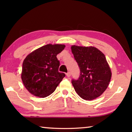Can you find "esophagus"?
Masks as SVG:
<instances>
[{
	"label": "esophagus",
	"instance_id": "34e87169",
	"mask_svg": "<svg viewBox=\"0 0 132 132\" xmlns=\"http://www.w3.org/2000/svg\"><path fill=\"white\" fill-rule=\"evenodd\" d=\"M66 76H68V77H70V76H71V73L70 72V71H69V72H68V73H66Z\"/></svg>",
	"mask_w": 132,
	"mask_h": 132
}]
</instances>
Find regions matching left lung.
<instances>
[{"label":"left lung","instance_id":"obj_1","mask_svg":"<svg viewBox=\"0 0 132 132\" xmlns=\"http://www.w3.org/2000/svg\"><path fill=\"white\" fill-rule=\"evenodd\" d=\"M80 73L77 80L72 79L75 91L85 100L99 97L108 87L111 71L103 53L94 46L71 47Z\"/></svg>","mask_w":132,"mask_h":132}]
</instances>
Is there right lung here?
<instances>
[{"instance_id":"1","label":"right lung","mask_w":132,"mask_h":132,"mask_svg":"<svg viewBox=\"0 0 132 132\" xmlns=\"http://www.w3.org/2000/svg\"><path fill=\"white\" fill-rule=\"evenodd\" d=\"M65 48L64 45L48 44L30 53L24 60L21 79L29 92L36 97L51 95L63 78L58 71L60 62L56 56Z\"/></svg>"}]
</instances>
